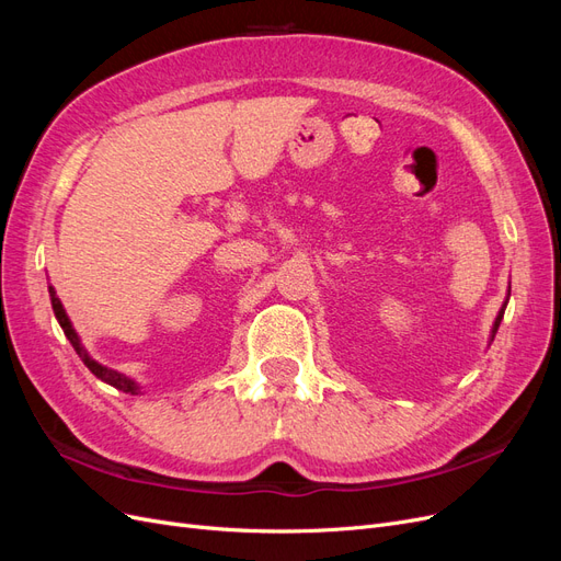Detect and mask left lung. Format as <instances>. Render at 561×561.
<instances>
[{
  "label": "left lung",
  "instance_id": "obj_1",
  "mask_svg": "<svg viewBox=\"0 0 561 561\" xmlns=\"http://www.w3.org/2000/svg\"><path fill=\"white\" fill-rule=\"evenodd\" d=\"M501 318H503V309H501V313H499V318H496V325H494V332L499 330V325H501Z\"/></svg>",
  "mask_w": 561,
  "mask_h": 561
}]
</instances>
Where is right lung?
I'll use <instances>...</instances> for the list:
<instances>
[{"label": "right lung", "instance_id": "1", "mask_svg": "<svg viewBox=\"0 0 561 561\" xmlns=\"http://www.w3.org/2000/svg\"><path fill=\"white\" fill-rule=\"evenodd\" d=\"M48 293H50V304H54V313H56V318H58V322H60L62 332L67 334V339H70L75 351L79 353V358H81L83 363H87V367L93 371V375H95L98 379L107 381L110 386H114V388H118V390H124V393H138V386H135L130 379H126V377H122V375H116V371H112V369H107V367H103V365H98L95 360L89 358L87 353H83V348H81V344H79V339H77V334H75V330H72V325H70V320H67V316H65L62 304H60V299H58L56 293H54V287H48Z\"/></svg>", "mask_w": 561, "mask_h": 561}]
</instances>
